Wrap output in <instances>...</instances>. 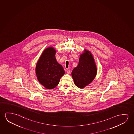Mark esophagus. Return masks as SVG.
Listing matches in <instances>:
<instances>
[{
    "mask_svg": "<svg viewBox=\"0 0 134 134\" xmlns=\"http://www.w3.org/2000/svg\"><path fill=\"white\" fill-rule=\"evenodd\" d=\"M66 71H67V73H68V74H70V72H71L70 70H69L68 69H66Z\"/></svg>",
    "mask_w": 134,
    "mask_h": 134,
    "instance_id": "34e87169",
    "label": "esophagus"
}]
</instances>
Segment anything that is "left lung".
<instances>
[{"label":"left lung","mask_w":134,"mask_h":134,"mask_svg":"<svg viewBox=\"0 0 134 134\" xmlns=\"http://www.w3.org/2000/svg\"><path fill=\"white\" fill-rule=\"evenodd\" d=\"M97 72L94 58L91 53L86 51L80 57L78 65L73 70L71 75L75 85L82 89L94 80Z\"/></svg>","instance_id":"left-lung-1"}]
</instances>
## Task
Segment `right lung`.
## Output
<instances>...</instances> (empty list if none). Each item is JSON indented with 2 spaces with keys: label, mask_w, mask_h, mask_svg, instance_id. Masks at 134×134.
Here are the masks:
<instances>
[{
  "label": "right lung",
  "mask_w": 134,
  "mask_h": 134,
  "mask_svg": "<svg viewBox=\"0 0 134 134\" xmlns=\"http://www.w3.org/2000/svg\"><path fill=\"white\" fill-rule=\"evenodd\" d=\"M56 51L53 48H48L44 51L37 62L36 73L38 80L46 89L55 88L64 70L55 58Z\"/></svg>",
  "instance_id": "right-lung-1"
}]
</instances>
